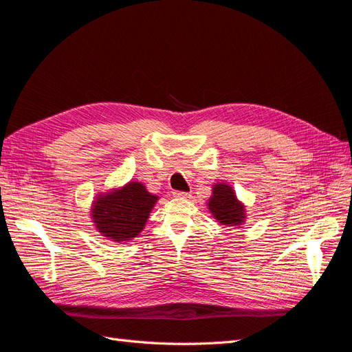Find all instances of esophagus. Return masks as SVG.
<instances>
[{
    "instance_id": "esophagus-1",
    "label": "esophagus",
    "mask_w": 352,
    "mask_h": 352,
    "mask_svg": "<svg viewBox=\"0 0 352 352\" xmlns=\"http://www.w3.org/2000/svg\"><path fill=\"white\" fill-rule=\"evenodd\" d=\"M173 197L180 198V199H186V198H190V194L189 192H179V190H176V192H173Z\"/></svg>"
}]
</instances>
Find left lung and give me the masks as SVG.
Listing matches in <instances>:
<instances>
[{"label":"left lung","instance_id":"8db88e82","mask_svg":"<svg viewBox=\"0 0 352 352\" xmlns=\"http://www.w3.org/2000/svg\"><path fill=\"white\" fill-rule=\"evenodd\" d=\"M208 210L220 225L228 228H241L247 220L245 206L236 198L235 190L229 184H214L212 194L207 201Z\"/></svg>","mask_w":352,"mask_h":352}]
</instances>
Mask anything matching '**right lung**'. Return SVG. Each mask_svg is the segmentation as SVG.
Wrapping results in <instances>:
<instances>
[{
    "instance_id": "1",
    "label": "right lung",
    "mask_w": 352,
    "mask_h": 352,
    "mask_svg": "<svg viewBox=\"0 0 352 352\" xmlns=\"http://www.w3.org/2000/svg\"><path fill=\"white\" fill-rule=\"evenodd\" d=\"M157 195L141 182H127L122 188L98 194L91 207V217L101 236L113 242H127L144 230Z\"/></svg>"
}]
</instances>
